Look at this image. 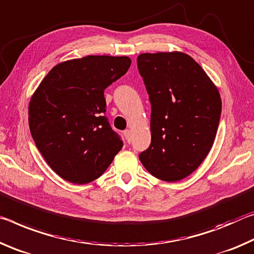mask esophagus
Listing matches in <instances>:
<instances>
[{
    "mask_svg": "<svg viewBox=\"0 0 254 254\" xmlns=\"http://www.w3.org/2000/svg\"><path fill=\"white\" fill-rule=\"evenodd\" d=\"M124 136H125V138H126V142L129 144L131 142V132H130V130H128V129L125 130Z\"/></svg>",
    "mask_w": 254,
    "mask_h": 254,
    "instance_id": "1",
    "label": "esophagus"
}]
</instances>
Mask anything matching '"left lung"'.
Segmentation results:
<instances>
[{"label": "left lung", "mask_w": 254, "mask_h": 254, "mask_svg": "<svg viewBox=\"0 0 254 254\" xmlns=\"http://www.w3.org/2000/svg\"><path fill=\"white\" fill-rule=\"evenodd\" d=\"M137 67L152 109L151 144L139 160L157 179L182 180L213 146L221 95L200 65L184 53L140 54Z\"/></svg>", "instance_id": "1"}]
</instances>
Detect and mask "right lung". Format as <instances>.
Masks as SVG:
<instances>
[{
	"mask_svg": "<svg viewBox=\"0 0 254 254\" xmlns=\"http://www.w3.org/2000/svg\"><path fill=\"white\" fill-rule=\"evenodd\" d=\"M126 56H86L56 65L29 103L37 148L58 176L83 185L102 176L123 147L106 117L105 90L126 74Z\"/></svg>",
	"mask_w": 254,
	"mask_h": 254,
	"instance_id": "right-lung-1",
	"label": "right lung"
}]
</instances>
